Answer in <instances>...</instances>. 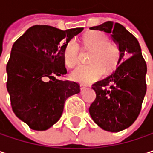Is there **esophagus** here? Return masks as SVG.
I'll return each mask as SVG.
<instances>
[{"mask_svg":"<svg viewBox=\"0 0 153 153\" xmlns=\"http://www.w3.org/2000/svg\"><path fill=\"white\" fill-rule=\"evenodd\" d=\"M79 87H80V89H81V90H83V89H85V88H87V86H86V85H84V84H80V85H79Z\"/></svg>","mask_w":153,"mask_h":153,"instance_id":"obj_1","label":"esophagus"}]
</instances>
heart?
I'll return each instance as SVG.
<instances>
[{"mask_svg":"<svg viewBox=\"0 0 153 153\" xmlns=\"http://www.w3.org/2000/svg\"><path fill=\"white\" fill-rule=\"evenodd\" d=\"M84 47L92 51L89 65H80L71 73V79L79 83H92L105 74L112 72L117 65L120 51L115 45L109 44V38L103 32L92 31L83 36ZM79 45L72 39L65 45L63 59L67 67H74L79 62Z\"/></svg>","mask_w":153,"mask_h":153,"instance_id":"heart-1","label":"heart"}]
</instances>
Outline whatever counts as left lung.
Wrapping results in <instances>:
<instances>
[{
    "label": "left lung",
    "instance_id": "8db88e82",
    "mask_svg": "<svg viewBox=\"0 0 153 153\" xmlns=\"http://www.w3.org/2000/svg\"><path fill=\"white\" fill-rule=\"evenodd\" d=\"M89 29L110 34L120 51L117 68L93 85L96 98L89 114L102 130L121 131L129 128L140 113L146 93V63L137 39L122 24L108 21Z\"/></svg>",
    "mask_w": 153,
    "mask_h": 153
}]
</instances>
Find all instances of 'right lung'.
<instances>
[{"label": "right lung", "mask_w": 153, "mask_h": 153, "mask_svg": "<svg viewBox=\"0 0 153 153\" xmlns=\"http://www.w3.org/2000/svg\"><path fill=\"white\" fill-rule=\"evenodd\" d=\"M82 30L35 25L14 43L6 67L7 89L15 115L30 129L48 130L61 117L66 99L79 93L78 83L56 76L66 74L64 49Z\"/></svg>", "instance_id": "add662e5"}]
</instances>
